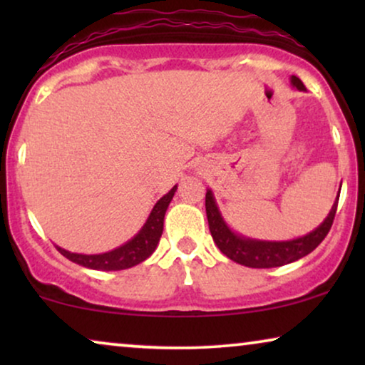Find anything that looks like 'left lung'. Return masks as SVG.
Segmentation results:
<instances>
[{
    "label": "left lung",
    "instance_id": "8db88e82",
    "mask_svg": "<svg viewBox=\"0 0 365 365\" xmlns=\"http://www.w3.org/2000/svg\"><path fill=\"white\" fill-rule=\"evenodd\" d=\"M291 84L299 91H306V86L296 76H291ZM339 192H341V189H339ZM337 202L339 196L334 201L327 217L324 219V222H321V226L306 234V236L291 239V241H261V239L246 237L242 234L232 231L229 224L224 221L211 189H207L206 192V214L209 231H211L214 242H216L219 251L224 256L246 267L271 269L284 266V264H291L312 252L327 236L329 229L334 222V216H336Z\"/></svg>",
    "mask_w": 365,
    "mask_h": 365
}]
</instances>
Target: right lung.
Segmentation results:
<instances>
[{
    "mask_svg": "<svg viewBox=\"0 0 365 365\" xmlns=\"http://www.w3.org/2000/svg\"><path fill=\"white\" fill-rule=\"evenodd\" d=\"M178 186H174L171 191L159 199L154 204L151 214H149L148 221L144 226L139 229V232L123 246H119L113 251L103 252V254H78L69 252L66 249L56 246L59 252L69 261L79 264V266L94 269V271H123V269H129L136 264L146 261L151 254L156 251L159 239H161L163 227H164V214L168 211L169 202L173 201L174 192H176Z\"/></svg>",
    "mask_w": 365,
    "mask_h": 365,
    "instance_id": "obj_1",
    "label": "right lung"
}]
</instances>
